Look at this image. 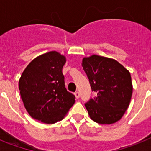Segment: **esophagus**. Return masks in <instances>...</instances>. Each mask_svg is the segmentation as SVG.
<instances>
[{"label":"esophagus","mask_w":151,"mask_h":151,"mask_svg":"<svg viewBox=\"0 0 151 151\" xmlns=\"http://www.w3.org/2000/svg\"><path fill=\"white\" fill-rule=\"evenodd\" d=\"M75 96H76V97L77 99H78V98H79V93H78V91H76V92H75Z\"/></svg>","instance_id":"34e87169"}]
</instances>
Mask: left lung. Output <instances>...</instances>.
Returning <instances> with one entry per match:
<instances>
[{
	"mask_svg": "<svg viewBox=\"0 0 151 151\" xmlns=\"http://www.w3.org/2000/svg\"><path fill=\"white\" fill-rule=\"evenodd\" d=\"M82 66L94 94L85 104L89 116L97 123H115L130 104L133 89L130 73L116 60L95 54L84 57Z\"/></svg>",
	"mask_w": 151,
	"mask_h": 151,
	"instance_id": "obj_1",
	"label": "left lung"
}]
</instances>
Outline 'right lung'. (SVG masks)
<instances>
[{
  "label": "right lung",
  "mask_w": 151,
  "mask_h": 151,
  "mask_svg": "<svg viewBox=\"0 0 151 151\" xmlns=\"http://www.w3.org/2000/svg\"><path fill=\"white\" fill-rule=\"evenodd\" d=\"M66 57L50 51L35 57L22 72L19 90L26 110L33 119L47 124L62 120L76 97L65 88L62 69Z\"/></svg>",
  "instance_id": "1"
}]
</instances>
